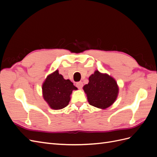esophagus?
<instances>
[{
    "instance_id": "obj_1",
    "label": "esophagus",
    "mask_w": 157,
    "mask_h": 157,
    "mask_svg": "<svg viewBox=\"0 0 157 157\" xmlns=\"http://www.w3.org/2000/svg\"><path fill=\"white\" fill-rule=\"evenodd\" d=\"M76 86H77L79 89L82 88L83 86V83L82 82H77V84H76Z\"/></svg>"
}]
</instances>
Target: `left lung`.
Wrapping results in <instances>:
<instances>
[{"mask_svg": "<svg viewBox=\"0 0 157 157\" xmlns=\"http://www.w3.org/2000/svg\"><path fill=\"white\" fill-rule=\"evenodd\" d=\"M83 89L90 105L100 109L111 106L116 100L118 93L115 79L98 71L90 76L88 84L84 85Z\"/></svg>", "mask_w": 157, "mask_h": 157, "instance_id": "left-lung-1", "label": "left lung"}]
</instances>
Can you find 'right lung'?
<instances>
[{"instance_id":"1","label":"right lung","mask_w":157,"mask_h":157,"mask_svg":"<svg viewBox=\"0 0 157 157\" xmlns=\"http://www.w3.org/2000/svg\"><path fill=\"white\" fill-rule=\"evenodd\" d=\"M73 82L65 80L58 71L48 75L42 85L44 100L53 109H61L68 105L70 96L73 90H77Z\"/></svg>"}]
</instances>
